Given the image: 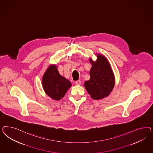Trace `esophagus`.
Returning a JSON list of instances; mask_svg holds the SVG:
<instances>
[{
	"label": "esophagus",
	"mask_w": 153,
	"mask_h": 153,
	"mask_svg": "<svg viewBox=\"0 0 153 153\" xmlns=\"http://www.w3.org/2000/svg\"><path fill=\"white\" fill-rule=\"evenodd\" d=\"M75 83H76V85H80L81 84V82L80 80H77V81H75Z\"/></svg>",
	"instance_id": "1"
}]
</instances>
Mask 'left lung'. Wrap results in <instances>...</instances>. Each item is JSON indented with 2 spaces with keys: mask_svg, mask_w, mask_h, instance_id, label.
I'll return each instance as SVG.
<instances>
[{
  "mask_svg": "<svg viewBox=\"0 0 153 153\" xmlns=\"http://www.w3.org/2000/svg\"><path fill=\"white\" fill-rule=\"evenodd\" d=\"M97 57L95 62L90 59L92 63L90 71V79L84 83L87 91L95 100L108 96L114 88L115 82L114 74L106 58L100 54Z\"/></svg>",
  "mask_w": 153,
  "mask_h": 153,
  "instance_id": "1",
  "label": "left lung"
}]
</instances>
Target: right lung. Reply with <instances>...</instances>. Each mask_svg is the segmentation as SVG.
<instances>
[{
  "instance_id": "obj_1",
  "label": "right lung",
  "mask_w": 153,
  "mask_h": 153,
  "mask_svg": "<svg viewBox=\"0 0 153 153\" xmlns=\"http://www.w3.org/2000/svg\"><path fill=\"white\" fill-rule=\"evenodd\" d=\"M42 83L46 94L56 100L63 97L72 85L69 80L59 74L56 65L49 67L43 76Z\"/></svg>"
}]
</instances>
